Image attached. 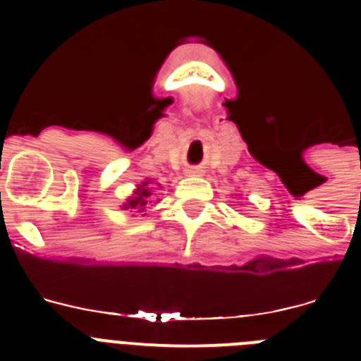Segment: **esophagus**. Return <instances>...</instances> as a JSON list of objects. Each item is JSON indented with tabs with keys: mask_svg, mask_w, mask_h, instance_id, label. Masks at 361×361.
Segmentation results:
<instances>
[{
	"mask_svg": "<svg viewBox=\"0 0 361 361\" xmlns=\"http://www.w3.org/2000/svg\"><path fill=\"white\" fill-rule=\"evenodd\" d=\"M186 175H190V177H193V175H200V170L199 168H188Z\"/></svg>",
	"mask_w": 361,
	"mask_h": 361,
	"instance_id": "1",
	"label": "esophagus"
}]
</instances>
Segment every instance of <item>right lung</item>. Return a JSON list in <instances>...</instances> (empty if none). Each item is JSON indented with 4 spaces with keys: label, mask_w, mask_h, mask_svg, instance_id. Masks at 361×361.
I'll list each match as a JSON object with an SVG mask.
<instances>
[{
    "label": "right lung",
    "mask_w": 361,
    "mask_h": 361,
    "mask_svg": "<svg viewBox=\"0 0 361 361\" xmlns=\"http://www.w3.org/2000/svg\"><path fill=\"white\" fill-rule=\"evenodd\" d=\"M149 180H145L137 186L133 195L126 199V204H123V209H137V213L145 212L152 202V190H149Z\"/></svg>",
    "instance_id": "right-lung-1"
}]
</instances>
